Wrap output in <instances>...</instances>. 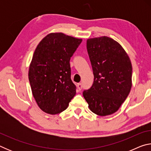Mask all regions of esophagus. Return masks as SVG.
<instances>
[{
    "instance_id": "1",
    "label": "esophagus",
    "mask_w": 151,
    "mask_h": 151,
    "mask_svg": "<svg viewBox=\"0 0 151 151\" xmlns=\"http://www.w3.org/2000/svg\"><path fill=\"white\" fill-rule=\"evenodd\" d=\"M77 88L78 89V91H81L82 88H83V85H82V83H78L77 84Z\"/></svg>"
}]
</instances>
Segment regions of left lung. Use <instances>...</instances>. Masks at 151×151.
Returning a JSON list of instances; mask_svg holds the SVG:
<instances>
[{"label": "left lung", "mask_w": 151, "mask_h": 151, "mask_svg": "<svg viewBox=\"0 0 151 151\" xmlns=\"http://www.w3.org/2000/svg\"><path fill=\"white\" fill-rule=\"evenodd\" d=\"M86 48L94 82L83 96L94 113L110 115L118 111L131 91V60L121 45L107 37L88 39Z\"/></svg>", "instance_id": "left-lung-1"}]
</instances>
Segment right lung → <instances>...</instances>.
<instances>
[{"instance_id":"right-lung-1","label":"right lung","mask_w":151,"mask_h":151,"mask_svg":"<svg viewBox=\"0 0 151 151\" xmlns=\"http://www.w3.org/2000/svg\"><path fill=\"white\" fill-rule=\"evenodd\" d=\"M82 39L62 32L50 33L38 45L30 63L29 79L39 108L57 114L67 108L76 94L71 80L70 57Z\"/></svg>"}]
</instances>
